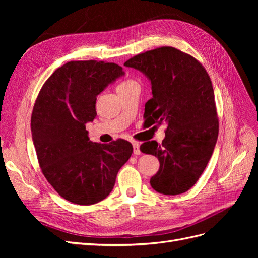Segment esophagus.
I'll return each mask as SVG.
<instances>
[{
  "mask_svg": "<svg viewBox=\"0 0 258 258\" xmlns=\"http://www.w3.org/2000/svg\"><path fill=\"white\" fill-rule=\"evenodd\" d=\"M132 146H134V154L135 155H140L141 154V151H140V144L137 142L132 143Z\"/></svg>",
  "mask_w": 258,
  "mask_h": 258,
  "instance_id": "1",
  "label": "esophagus"
}]
</instances>
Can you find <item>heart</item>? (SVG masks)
Listing matches in <instances>:
<instances>
[{"label": "heart", "mask_w": 258, "mask_h": 258, "mask_svg": "<svg viewBox=\"0 0 258 258\" xmlns=\"http://www.w3.org/2000/svg\"><path fill=\"white\" fill-rule=\"evenodd\" d=\"M132 83H135V82L131 81V80H127V81H124V82H121V83L118 85V87H117V88L124 87V86H128V85H130V84H132Z\"/></svg>", "instance_id": "obj_1"}]
</instances>
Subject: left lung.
<instances>
[{
	"label": "left lung",
	"instance_id": "8db88e82",
	"mask_svg": "<svg viewBox=\"0 0 258 258\" xmlns=\"http://www.w3.org/2000/svg\"><path fill=\"white\" fill-rule=\"evenodd\" d=\"M123 66L138 70L151 82L153 98L145 103L146 121L167 123L161 144L150 141L140 146V151L157 157L160 163L151 185L163 195L183 194L198 181L217 141L218 119L210 76L200 62L173 47L137 54Z\"/></svg>",
	"mask_w": 258,
	"mask_h": 258
}]
</instances>
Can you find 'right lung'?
<instances>
[{"label": "right lung", "instance_id": "right-lung-1", "mask_svg": "<svg viewBox=\"0 0 258 258\" xmlns=\"http://www.w3.org/2000/svg\"><path fill=\"white\" fill-rule=\"evenodd\" d=\"M123 75L121 67L110 62H68L46 81L35 101L31 130L38 162L54 190L73 204L105 199L132 154L128 141L91 142L86 130L97 116V97Z\"/></svg>", "mask_w": 258, "mask_h": 258}]
</instances>
